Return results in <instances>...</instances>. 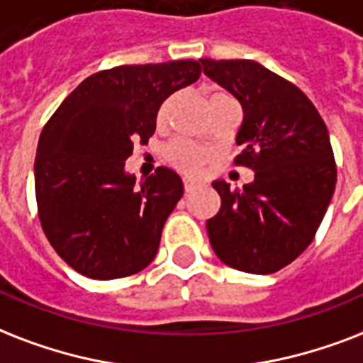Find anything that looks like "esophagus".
<instances>
[{"instance_id": "obj_1", "label": "esophagus", "mask_w": 363, "mask_h": 363, "mask_svg": "<svg viewBox=\"0 0 363 363\" xmlns=\"http://www.w3.org/2000/svg\"><path fill=\"white\" fill-rule=\"evenodd\" d=\"M184 187H185V193H191V191H195L196 187H199V184H196L195 179L185 178L184 179Z\"/></svg>"}]
</instances>
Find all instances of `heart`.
<instances>
[{
	"mask_svg": "<svg viewBox=\"0 0 363 363\" xmlns=\"http://www.w3.org/2000/svg\"><path fill=\"white\" fill-rule=\"evenodd\" d=\"M218 96H229V94H225V92H216V94H212V98ZM164 109L167 108L161 109L159 119L164 117ZM167 159L172 162L178 170H182V172L196 174L202 168L204 161L208 159V153L206 150H202L201 145H196V143L189 142V140H176V142L168 147Z\"/></svg>",
	"mask_w": 363,
	"mask_h": 363,
	"instance_id": "b5f03b06",
	"label": "heart"
}]
</instances>
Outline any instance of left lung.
<instances>
[{"label": "left lung", "mask_w": 363, "mask_h": 363, "mask_svg": "<svg viewBox=\"0 0 363 363\" xmlns=\"http://www.w3.org/2000/svg\"><path fill=\"white\" fill-rule=\"evenodd\" d=\"M201 64L242 106L235 164L255 174L242 189L212 184L221 208L206 221L210 244L225 265L271 274L307 250L330 206L337 182L330 134L314 104L259 62Z\"/></svg>", "instance_id": "8db88e82"}]
</instances>
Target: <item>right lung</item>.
I'll use <instances>...</instances> for the list:
<instances>
[{"label":"right lung","mask_w":363,"mask_h":363,"mask_svg":"<svg viewBox=\"0 0 363 363\" xmlns=\"http://www.w3.org/2000/svg\"><path fill=\"white\" fill-rule=\"evenodd\" d=\"M199 77L196 60L104 69L43 126L33 167L39 221L56 254L83 277H130L157 255L184 184L159 167L136 187L125 161L134 143L153 136L161 104Z\"/></svg>","instance_id":"obj_1"}]
</instances>
